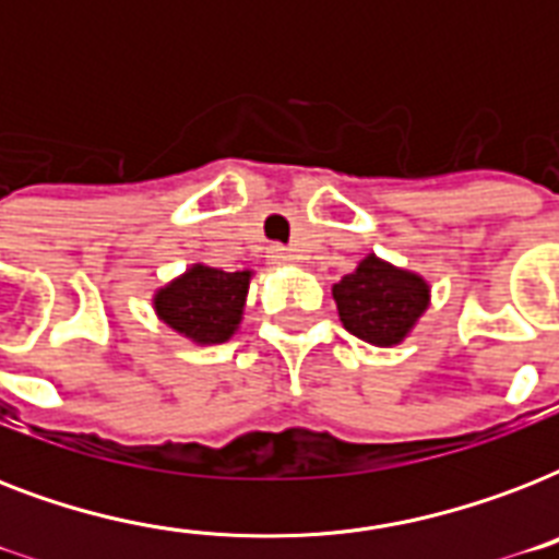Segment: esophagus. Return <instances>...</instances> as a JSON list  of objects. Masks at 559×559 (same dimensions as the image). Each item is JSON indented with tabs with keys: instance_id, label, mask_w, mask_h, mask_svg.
<instances>
[{
	"instance_id": "1",
	"label": "esophagus",
	"mask_w": 559,
	"mask_h": 559,
	"mask_svg": "<svg viewBox=\"0 0 559 559\" xmlns=\"http://www.w3.org/2000/svg\"><path fill=\"white\" fill-rule=\"evenodd\" d=\"M270 261L278 263V266H284V263H293L296 258H293V252H289V249H284V246H270Z\"/></svg>"
}]
</instances>
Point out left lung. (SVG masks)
Listing matches in <instances>:
<instances>
[{"label":"left lung","mask_w":559,"mask_h":559,"mask_svg":"<svg viewBox=\"0 0 559 559\" xmlns=\"http://www.w3.org/2000/svg\"><path fill=\"white\" fill-rule=\"evenodd\" d=\"M331 293L345 331L373 348L400 345L432 305V287L424 275L382 261L373 252L333 284Z\"/></svg>","instance_id":"obj_1"}]
</instances>
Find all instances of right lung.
<instances>
[{
  "instance_id": "right-lung-1",
  "label": "right lung",
  "mask_w": 559,
  "mask_h": 559,
  "mask_svg": "<svg viewBox=\"0 0 559 559\" xmlns=\"http://www.w3.org/2000/svg\"><path fill=\"white\" fill-rule=\"evenodd\" d=\"M252 275V270L226 272L197 261L153 289V313L191 345H223L240 331Z\"/></svg>"
}]
</instances>
